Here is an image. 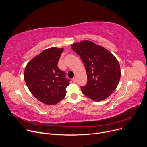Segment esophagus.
<instances>
[{"instance_id": "obj_1", "label": "esophagus", "mask_w": 147, "mask_h": 147, "mask_svg": "<svg viewBox=\"0 0 147 147\" xmlns=\"http://www.w3.org/2000/svg\"><path fill=\"white\" fill-rule=\"evenodd\" d=\"M72 81L74 83H76L77 82V78L76 77H74L73 79H72Z\"/></svg>"}]
</instances>
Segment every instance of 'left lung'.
Returning <instances> with one entry per match:
<instances>
[{"mask_svg":"<svg viewBox=\"0 0 147 147\" xmlns=\"http://www.w3.org/2000/svg\"><path fill=\"white\" fill-rule=\"evenodd\" d=\"M85 67L88 82L81 86L84 95L94 101L107 98L117 87L121 72L118 61L105 48L88 40L72 45Z\"/></svg>","mask_w":147,"mask_h":147,"instance_id":"8db88e82","label":"left lung"}]
</instances>
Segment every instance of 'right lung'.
Segmentation results:
<instances>
[{
    "mask_svg": "<svg viewBox=\"0 0 147 147\" xmlns=\"http://www.w3.org/2000/svg\"><path fill=\"white\" fill-rule=\"evenodd\" d=\"M64 48L47 49L30 61L24 70V80L32 94L42 103L55 105L66 95L70 80L57 63Z\"/></svg>",
    "mask_w": 147,
    "mask_h": 147,
    "instance_id": "right-lung-1",
    "label": "right lung"
}]
</instances>
